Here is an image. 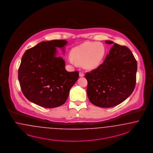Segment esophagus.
Returning <instances> with one entry per match:
<instances>
[{
	"mask_svg": "<svg viewBox=\"0 0 153 153\" xmlns=\"http://www.w3.org/2000/svg\"><path fill=\"white\" fill-rule=\"evenodd\" d=\"M79 76L80 77H83V76H84V74L82 72H79Z\"/></svg>",
	"mask_w": 153,
	"mask_h": 153,
	"instance_id": "34e87169",
	"label": "esophagus"
}]
</instances>
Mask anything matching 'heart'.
Segmentation results:
<instances>
[{
  "label": "heart",
  "instance_id": "b5f03b06",
  "mask_svg": "<svg viewBox=\"0 0 153 153\" xmlns=\"http://www.w3.org/2000/svg\"><path fill=\"white\" fill-rule=\"evenodd\" d=\"M106 53L104 45L97 42H86L72 49L69 60L74 64H82L86 69H96L101 64Z\"/></svg>",
  "mask_w": 153,
  "mask_h": 153
}]
</instances>
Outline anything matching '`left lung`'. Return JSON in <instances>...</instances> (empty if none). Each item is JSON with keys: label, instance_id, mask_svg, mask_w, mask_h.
Here are the masks:
<instances>
[{"label": "left lung", "instance_id": "obj_1", "mask_svg": "<svg viewBox=\"0 0 153 153\" xmlns=\"http://www.w3.org/2000/svg\"><path fill=\"white\" fill-rule=\"evenodd\" d=\"M114 44L102 64L87 72V95L91 102L99 107L110 108L121 104L130 96L136 84L137 63L131 51Z\"/></svg>", "mask_w": 153, "mask_h": 153}]
</instances>
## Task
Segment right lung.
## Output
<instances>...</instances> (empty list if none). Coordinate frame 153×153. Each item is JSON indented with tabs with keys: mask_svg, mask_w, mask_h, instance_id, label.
<instances>
[{
	"mask_svg": "<svg viewBox=\"0 0 153 153\" xmlns=\"http://www.w3.org/2000/svg\"><path fill=\"white\" fill-rule=\"evenodd\" d=\"M64 40L42 42L25 52L18 70L22 91L29 101L44 108L60 106L79 78L78 71L69 72L65 61L56 57V48H64Z\"/></svg>",
	"mask_w": 153,
	"mask_h": 153,
	"instance_id": "1",
	"label": "right lung"
}]
</instances>
